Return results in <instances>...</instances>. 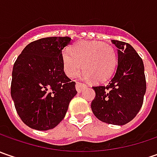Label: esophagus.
Segmentation results:
<instances>
[{
  "instance_id": "esophagus-1",
  "label": "esophagus",
  "mask_w": 157,
  "mask_h": 157,
  "mask_svg": "<svg viewBox=\"0 0 157 157\" xmlns=\"http://www.w3.org/2000/svg\"><path fill=\"white\" fill-rule=\"evenodd\" d=\"M86 86V85L84 84V83H81V82H77L76 83V90L78 92V93H80L82 91V89Z\"/></svg>"
}]
</instances>
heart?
Instances as JSON below:
<instances>
[{
	"mask_svg": "<svg viewBox=\"0 0 157 157\" xmlns=\"http://www.w3.org/2000/svg\"><path fill=\"white\" fill-rule=\"evenodd\" d=\"M65 74L74 78L82 69L85 78L95 82L105 81L116 69L117 53L113 46L103 42H79L62 55Z\"/></svg>",
	"mask_w": 157,
	"mask_h": 157,
	"instance_id": "obj_1",
	"label": "heart"
}]
</instances>
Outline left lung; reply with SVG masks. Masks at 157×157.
I'll return each instance as SVG.
<instances>
[{
    "label": "left lung",
    "mask_w": 157,
    "mask_h": 157,
    "mask_svg": "<svg viewBox=\"0 0 157 157\" xmlns=\"http://www.w3.org/2000/svg\"><path fill=\"white\" fill-rule=\"evenodd\" d=\"M118 49L116 72L107 86H93L91 107L100 121L125 125L139 113L146 93L144 64L136 50L125 42L112 40Z\"/></svg>",
    "instance_id": "left-lung-1"
}]
</instances>
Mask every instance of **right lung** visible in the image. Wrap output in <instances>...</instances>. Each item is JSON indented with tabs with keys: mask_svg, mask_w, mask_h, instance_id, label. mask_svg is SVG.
I'll return each instance as SVG.
<instances>
[{
	"mask_svg": "<svg viewBox=\"0 0 157 157\" xmlns=\"http://www.w3.org/2000/svg\"><path fill=\"white\" fill-rule=\"evenodd\" d=\"M71 42L68 36L36 40L14 63L11 97L23 123L33 129L54 128L77 94L76 83L65 75L62 62V51Z\"/></svg>",
	"mask_w": 157,
	"mask_h": 157,
	"instance_id": "obj_1",
	"label": "right lung"
}]
</instances>
